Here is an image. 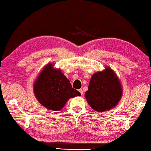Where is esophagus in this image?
<instances>
[{"mask_svg": "<svg viewBox=\"0 0 151 151\" xmlns=\"http://www.w3.org/2000/svg\"><path fill=\"white\" fill-rule=\"evenodd\" d=\"M78 91H79V92L81 93V95H83V90H82L81 89H79Z\"/></svg>", "mask_w": 151, "mask_h": 151, "instance_id": "34e87169", "label": "esophagus"}]
</instances>
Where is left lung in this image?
I'll return each mask as SVG.
<instances>
[{
  "mask_svg": "<svg viewBox=\"0 0 151 151\" xmlns=\"http://www.w3.org/2000/svg\"><path fill=\"white\" fill-rule=\"evenodd\" d=\"M122 94L121 84L115 73L106 68L93 74L85 93L88 103L96 112H102L117 105Z\"/></svg>",
  "mask_w": 151,
  "mask_h": 151,
  "instance_id": "left-lung-1",
  "label": "left lung"
}]
</instances>
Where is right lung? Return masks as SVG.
<instances>
[{
  "mask_svg": "<svg viewBox=\"0 0 151 151\" xmlns=\"http://www.w3.org/2000/svg\"><path fill=\"white\" fill-rule=\"evenodd\" d=\"M34 93L40 103L51 110H60L69 99L80 96L72 87L70 81L60 70L49 64L38 76L34 84Z\"/></svg>",
  "mask_w": 151,
  "mask_h": 151,
  "instance_id": "obj_1",
  "label": "right lung"
}]
</instances>
